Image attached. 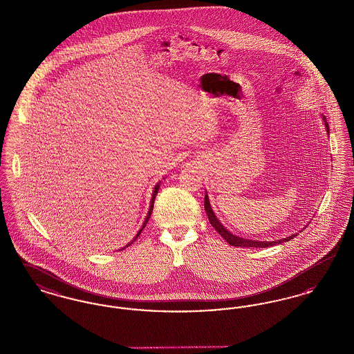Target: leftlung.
I'll use <instances>...</instances> for the list:
<instances>
[{"instance_id": "8db88e82", "label": "left lung", "mask_w": 354, "mask_h": 354, "mask_svg": "<svg viewBox=\"0 0 354 354\" xmlns=\"http://www.w3.org/2000/svg\"><path fill=\"white\" fill-rule=\"evenodd\" d=\"M324 119V122H325V127H326V131L329 133V126H328V122H326V118L325 117H322ZM204 209H205V212H207V216H208V220H209V223H211V225L219 232V235L227 241V243H230L231 245H234V247H247V248H266V247H273V245H276V244H281V243H286V241H289L290 239H293L296 235L289 236V237H286V239H280V240H274V241H259V240H250V239H243V237H239V236L232 235L221 223H220L219 219L216 218V215L214 214V211H212V208H211V204H209V201H208V195H207V192H205V198H204Z\"/></svg>"}]
</instances>
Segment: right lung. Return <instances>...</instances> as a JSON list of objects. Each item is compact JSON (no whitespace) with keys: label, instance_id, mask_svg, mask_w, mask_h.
I'll return each instance as SVG.
<instances>
[{"label":"right lung","instance_id":"obj_1","mask_svg":"<svg viewBox=\"0 0 354 354\" xmlns=\"http://www.w3.org/2000/svg\"><path fill=\"white\" fill-rule=\"evenodd\" d=\"M160 182H159V183H158V185H155V188H153V192H152V198H151V202H150V209H149V214H147V216H146V219H145V221H143V225H142V228H140V230H139V232H138V234H136V236H135L134 237V240H136V237H138V236L140 235V232H142V231H143V228H145V227H146V224H147V221H149V219H150V216H151V214H152V209H153V201H155V198H156V194H158V191H159V187H160ZM134 240H133V241H134ZM133 241H131V243H133ZM131 243H130V244H131ZM130 244H127V245H126V247H129V245H130ZM126 247H124V248H126ZM124 248H123V250H124Z\"/></svg>","mask_w":354,"mask_h":354}]
</instances>
